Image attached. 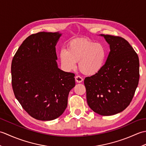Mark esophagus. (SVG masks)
<instances>
[{
  "label": "esophagus",
  "instance_id": "obj_1",
  "mask_svg": "<svg viewBox=\"0 0 146 146\" xmlns=\"http://www.w3.org/2000/svg\"><path fill=\"white\" fill-rule=\"evenodd\" d=\"M83 79L80 76H75V81L77 83H82L83 82Z\"/></svg>",
  "mask_w": 146,
  "mask_h": 146
}]
</instances>
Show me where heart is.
I'll list each match as a JSON object with an SVG mask.
<instances>
[{
	"mask_svg": "<svg viewBox=\"0 0 146 146\" xmlns=\"http://www.w3.org/2000/svg\"><path fill=\"white\" fill-rule=\"evenodd\" d=\"M107 58L105 45L86 38L71 41L67 50L62 49L60 58L62 67L66 71L75 69L78 62L80 70L86 75H95L103 69Z\"/></svg>",
	"mask_w": 146,
	"mask_h": 146,
	"instance_id": "heart-1",
	"label": "heart"
}]
</instances>
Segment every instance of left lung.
<instances>
[{"label":"left lung","instance_id":"1","mask_svg":"<svg viewBox=\"0 0 146 146\" xmlns=\"http://www.w3.org/2000/svg\"><path fill=\"white\" fill-rule=\"evenodd\" d=\"M110 45L105 66L95 75L86 77L84 84L88 106L101 115H112L127 107L139 80L137 54L122 37L101 35Z\"/></svg>","mask_w":146,"mask_h":146}]
</instances>
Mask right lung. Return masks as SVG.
Segmentation results:
<instances>
[{
    "mask_svg": "<svg viewBox=\"0 0 146 146\" xmlns=\"http://www.w3.org/2000/svg\"><path fill=\"white\" fill-rule=\"evenodd\" d=\"M61 35L40 32L24 40L11 64L15 98L26 112L39 120H52L67 107L75 74L58 68L56 48Z\"/></svg>",
    "mask_w": 146,
    "mask_h": 146,
    "instance_id": "obj_1",
    "label": "right lung"
}]
</instances>
